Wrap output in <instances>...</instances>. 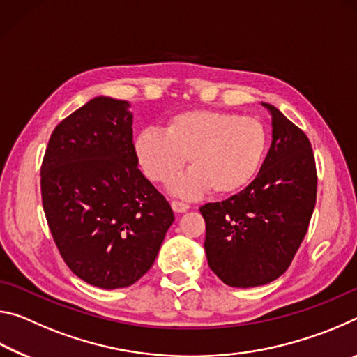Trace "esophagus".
I'll return each mask as SVG.
<instances>
[{
    "label": "esophagus",
    "mask_w": 357,
    "mask_h": 357,
    "mask_svg": "<svg viewBox=\"0 0 357 357\" xmlns=\"http://www.w3.org/2000/svg\"><path fill=\"white\" fill-rule=\"evenodd\" d=\"M172 208H173L174 213H178V214H183V213H185L187 209H189V204L184 203V202L173 200V202H172Z\"/></svg>",
    "instance_id": "1"
}]
</instances>
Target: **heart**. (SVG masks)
<instances>
[{
	"label": "heart",
	"instance_id": "1",
	"mask_svg": "<svg viewBox=\"0 0 357 357\" xmlns=\"http://www.w3.org/2000/svg\"><path fill=\"white\" fill-rule=\"evenodd\" d=\"M138 164L154 183L181 172L189 157L190 170L168 185L172 193L195 198L239 192L261 167L268 130L258 118L217 110H189L170 118L165 132L146 128L134 142Z\"/></svg>",
	"mask_w": 357,
	"mask_h": 357
}]
</instances>
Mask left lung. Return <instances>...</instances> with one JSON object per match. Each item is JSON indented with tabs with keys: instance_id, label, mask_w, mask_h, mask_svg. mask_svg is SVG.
<instances>
[{
	"instance_id": "8db88e82",
	"label": "left lung",
	"mask_w": 357,
	"mask_h": 357,
	"mask_svg": "<svg viewBox=\"0 0 357 357\" xmlns=\"http://www.w3.org/2000/svg\"><path fill=\"white\" fill-rule=\"evenodd\" d=\"M261 105L273 119V140L255 179L228 200L200 208L209 268L236 288L266 285L285 273L317 203L309 138L279 108Z\"/></svg>"
}]
</instances>
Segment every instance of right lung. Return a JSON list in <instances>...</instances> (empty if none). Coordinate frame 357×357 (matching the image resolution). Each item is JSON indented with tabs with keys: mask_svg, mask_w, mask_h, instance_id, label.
<instances>
[{
	"mask_svg": "<svg viewBox=\"0 0 357 357\" xmlns=\"http://www.w3.org/2000/svg\"><path fill=\"white\" fill-rule=\"evenodd\" d=\"M130 104L107 96L59 123L40 168L42 204L72 273L104 289L148 273L174 222L170 204L138 170Z\"/></svg>",
	"mask_w": 357,
	"mask_h": 357,
	"instance_id": "add662e5",
	"label": "right lung"
}]
</instances>
